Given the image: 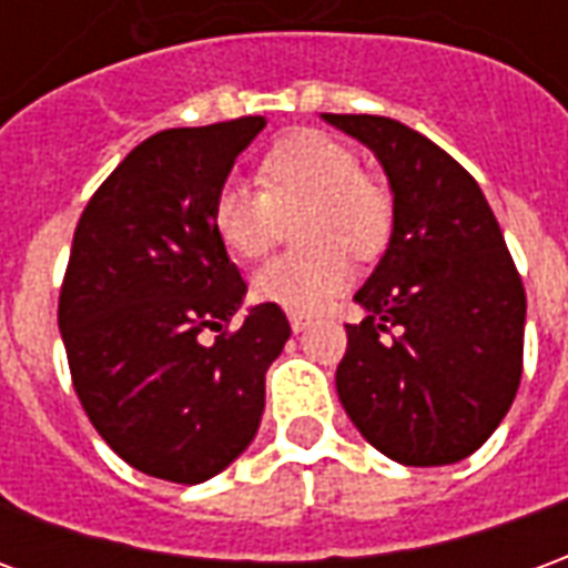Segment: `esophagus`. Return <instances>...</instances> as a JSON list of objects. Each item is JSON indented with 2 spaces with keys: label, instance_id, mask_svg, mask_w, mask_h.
Segmentation results:
<instances>
[{
  "label": "esophagus",
  "instance_id": "34e87169",
  "mask_svg": "<svg viewBox=\"0 0 568 568\" xmlns=\"http://www.w3.org/2000/svg\"><path fill=\"white\" fill-rule=\"evenodd\" d=\"M288 325H292V332H304L310 325V316H301V313H292L288 316Z\"/></svg>",
  "mask_w": 568,
  "mask_h": 568
}]
</instances>
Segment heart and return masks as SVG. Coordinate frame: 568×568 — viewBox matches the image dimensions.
<instances>
[{
	"label": "heart",
	"mask_w": 568,
	"mask_h": 568,
	"mask_svg": "<svg viewBox=\"0 0 568 568\" xmlns=\"http://www.w3.org/2000/svg\"><path fill=\"white\" fill-rule=\"evenodd\" d=\"M258 187L224 179L210 219L236 258H261L292 222L297 248L267 261L252 276L264 304L316 313L353 283V261L381 258L395 231L393 191L358 170L356 151L322 130L285 133L258 163Z\"/></svg>",
	"instance_id": "b5f03b06"
}]
</instances>
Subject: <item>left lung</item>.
I'll return each mask as SVG.
<instances>
[{
  "label": "left lung",
  "instance_id": "8db88e82",
  "mask_svg": "<svg viewBox=\"0 0 568 568\" xmlns=\"http://www.w3.org/2000/svg\"><path fill=\"white\" fill-rule=\"evenodd\" d=\"M365 142L389 175L395 231L356 292L341 405L402 465H450L508 414L524 374V280L475 175L402 121L325 115Z\"/></svg>",
  "mask_w": 568,
  "mask_h": 568
}]
</instances>
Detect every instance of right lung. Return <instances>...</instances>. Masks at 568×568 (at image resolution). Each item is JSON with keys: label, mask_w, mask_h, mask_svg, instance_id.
Instances as JSON below:
<instances>
[{"label": "right lung", "mask_w": 568, "mask_h": 568, "mask_svg": "<svg viewBox=\"0 0 568 568\" xmlns=\"http://www.w3.org/2000/svg\"><path fill=\"white\" fill-rule=\"evenodd\" d=\"M264 124L154 133L93 191L72 236L57 307L72 389L124 463L173 484H200L246 450L264 374L292 334L276 304L231 328L246 283L210 219Z\"/></svg>", "instance_id": "obj_1"}]
</instances>
